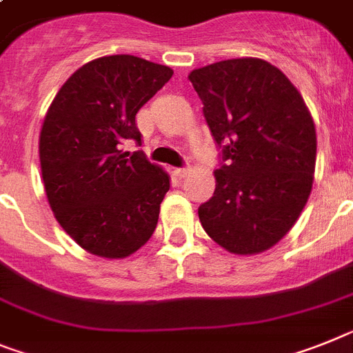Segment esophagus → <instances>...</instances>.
Listing matches in <instances>:
<instances>
[{
    "label": "esophagus",
    "instance_id": "1",
    "mask_svg": "<svg viewBox=\"0 0 353 353\" xmlns=\"http://www.w3.org/2000/svg\"><path fill=\"white\" fill-rule=\"evenodd\" d=\"M174 174H176L179 179H185L189 174V168L188 165H185V168H176V170H174Z\"/></svg>",
    "mask_w": 353,
    "mask_h": 353
}]
</instances>
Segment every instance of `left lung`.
<instances>
[{
	"mask_svg": "<svg viewBox=\"0 0 353 353\" xmlns=\"http://www.w3.org/2000/svg\"><path fill=\"white\" fill-rule=\"evenodd\" d=\"M189 80L221 150L214 196L198 209L201 227L230 254L264 252L291 230L311 194V112L266 60H221L194 69Z\"/></svg>",
	"mask_w": 353,
	"mask_h": 353,
	"instance_id": "1",
	"label": "left lung"
}]
</instances>
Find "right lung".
<instances>
[{"mask_svg": "<svg viewBox=\"0 0 353 353\" xmlns=\"http://www.w3.org/2000/svg\"><path fill=\"white\" fill-rule=\"evenodd\" d=\"M173 77L134 55L96 59L60 87L39 139L46 196L57 221L89 254L123 259L152 237L170 176L141 150L135 114Z\"/></svg>", "mask_w": 353, "mask_h": 353, "instance_id": "right-lung-1", "label": "right lung"}]
</instances>
